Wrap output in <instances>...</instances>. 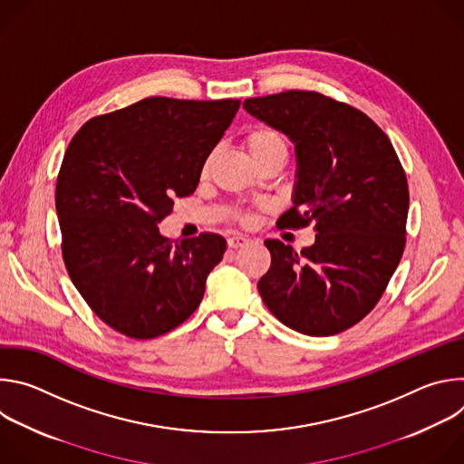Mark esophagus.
<instances>
[{
	"label": "esophagus",
	"instance_id": "esophagus-1",
	"mask_svg": "<svg viewBox=\"0 0 464 464\" xmlns=\"http://www.w3.org/2000/svg\"><path fill=\"white\" fill-rule=\"evenodd\" d=\"M249 240L246 238V237H242V235H233V237H229L227 238V246L229 247H233V249H237V247H242V246H246Z\"/></svg>",
	"mask_w": 464,
	"mask_h": 464
}]
</instances>
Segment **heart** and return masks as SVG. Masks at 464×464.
<instances>
[{
  "label": "heart",
  "mask_w": 464,
  "mask_h": 464,
  "mask_svg": "<svg viewBox=\"0 0 464 464\" xmlns=\"http://www.w3.org/2000/svg\"><path fill=\"white\" fill-rule=\"evenodd\" d=\"M246 150L247 154L253 158V161L256 163L258 160H262L264 156L274 154V152H286V145L285 140L281 138L279 131H276L274 128H266V126H260V128H253L251 131H247V136L244 140ZM211 160L208 158L204 163L202 172L206 174L211 167Z\"/></svg>",
  "instance_id": "heart-1"
}]
</instances>
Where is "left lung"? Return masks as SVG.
<instances>
[{"instance_id":"8db88e82","label":"left lung","mask_w":464,"mask_h":464,"mask_svg":"<svg viewBox=\"0 0 464 464\" xmlns=\"http://www.w3.org/2000/svg\"><path fill=\"white\" fill-rule=\"evenodd\" d=\"M244 110L295 147L292 208L283 227L314 222L297 253L266 240L272 266L256 288L270 312L306 336H334L362 321L402 258L410 192L389 138L363 111L315 92L244 101Z\"/></svg>"}]
</instances>
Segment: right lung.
Masks as SVG:
<instances>
[{
  "mask_svg": "<svg viewBox=\"0 0 464 464\" xmlns=\"http://www.w3.org/2000/svg\"><path fill=\"white\" fill-rule=\"evenodd\" d=\"M240 101L143 99L88 121L72 140L54 204L65 268L117 333L150 340L200 304L226 240H169L158 224L196 190Z\"/></svg>",
  "mask_w": 464,
  "mask_h": 464,
  "instance_id": "right-lung-1",
  "label": "right lung"
}]
</instances>
